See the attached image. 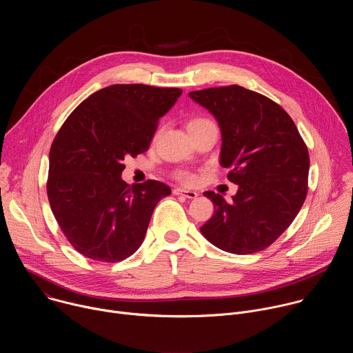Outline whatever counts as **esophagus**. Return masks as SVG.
<instances>
[{
	"label": "esophagus",
	"instance_id": "esophagus-1",
	"mask_svg": "<svg viewBox=\"0 0 353 353\" xmlns=\"http://www.w3.org/2000/svg\"><path fill=\"white\" fill-rule=\"evenodd\" d=\"M173 194H174V195H183V196L190 198V199H192V198H196V196H198V192H196V191H192V190H184V188H174V190H173Z\"/></svg>",
	"mask_w": 353,
	"mask_h": 353
}]
</instances>
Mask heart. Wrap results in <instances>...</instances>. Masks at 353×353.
Here are the masks:
<instances>
[{
	"label": "heart",
	"mask_w": 353,
	"mask_h": 353,
	"mask_svg": "<svg viewBox=\"0 0 353 353\" xmlns=\"http://www.w3.org/2000/svg\"><path fill=\"white\" fill-rule=\"evenodd\" d=\"M207 124H212V121H210L208 119H204V117H195L192 120H190V123L187 124V130H191V128H195V127H201V125H207ZM183 180L188 184L194 183L195 181V177L191 176V174H185L183 176Z\"/></svg>",
	"instance_id": "obj_1"
}]
</instances>
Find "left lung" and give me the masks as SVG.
<instances>
[{"mask_svg": "<svg viewBox=\"0 0 353 353\" xmlns=\"http://www.w3.org/2000/svg\"><path fill=\"white\" fill-rule=\"evenodd\" d=\"M218 121L219 162L239 185L228 201L214 191V216L199 230L232 254L271 245L293 222L307 195L309 152L293 120L271 99L239 85L190 92Z\"/></svg>", "mask_w": 353, "mask_h": 353, "instance_id": "8db88e82", "label": "left lung"}]
</instances>
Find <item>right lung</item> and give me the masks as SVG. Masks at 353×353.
I'll use <instances>...</instances> for the list:
<instances>
[{
  "label": "right lung",
  "mask_w": 353,
  "mask_h": 353,
  "mask_svg": "<svg viewBox=\"0 0 353 353\" xmlns=\"http://www.w3.org/2000/svg\"><path fill=\"white\" fill-rule=\"evenodd\" d=\"M179 88L112 85L92 93L70 114L48 155L47 196L72 247L94 261L132 256L169 185L127 184L123 161L148 149Z\"/></svg>",
  "instance_id": "1"
}]
</instances>
